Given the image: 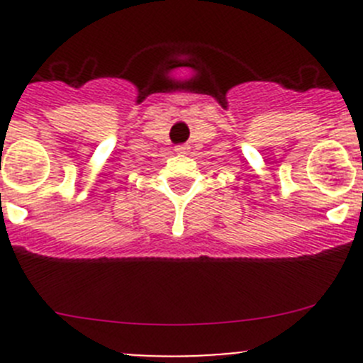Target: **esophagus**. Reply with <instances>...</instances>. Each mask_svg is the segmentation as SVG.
Here are the masks:
<instances>
[{
	"instance_id": "34e87169",
	"label": "esophagus",
	"mask_w": 363,
	"mask_h": 363,
	"mask_svg": "<svg viewBox=\"0 0 363 363\" xmlns=\"http://www.w3.org/2000/svg\"><path fill=\"white\" fill-rule=\"evenodd\" d=\"M188 145H175V149H174V151L175 152H177V155H188Z\"/></svg>"
}]
</instances>
